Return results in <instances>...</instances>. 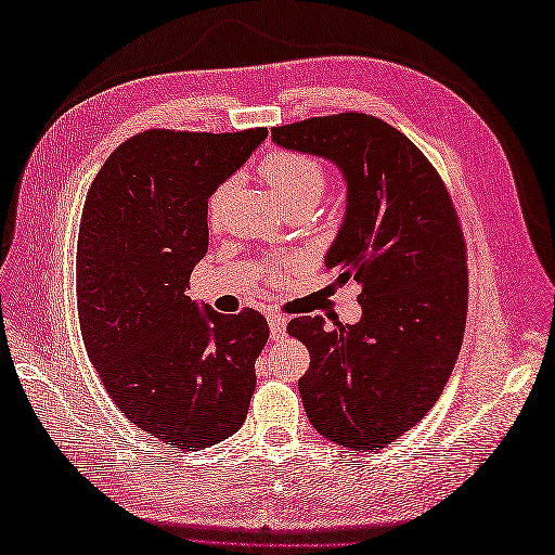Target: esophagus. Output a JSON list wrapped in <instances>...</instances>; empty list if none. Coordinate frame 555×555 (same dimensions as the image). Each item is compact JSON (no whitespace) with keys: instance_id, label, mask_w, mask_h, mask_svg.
<instances>
[{"instance_id":"esophagus-1","label":"esophagus","mask_w":555,"mask_h":555,"mask_svg":"<svg viewBox=\"0 0 555 555\" xmlns=\"http://www.w3.org/2000/svg\"><path fill=\"white\" fill-rule=\"evenodd\" d=\"M268 326H271V338L282 340L287 333V317L284 314H268Z\"/></svg>"}]
</instances>
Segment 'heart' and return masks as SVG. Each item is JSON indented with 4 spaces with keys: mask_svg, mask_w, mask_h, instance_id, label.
<instances>
[{
    "mask_svg": "<svg viewBox=\"0 0 555 555\" xmlns=\"http://www.w3.org/2000/svg\"><path fill=\"white\" fill-rule=\"evenodd\" d=\"M259 173L268 182V188L282 201L289 210L300 206H317L326 190V169L324 164L312 155L296 153V150H273L268 153L261 164ZM231 192V180L222 182L208 198V222L217 224L222 217L224 201ZM287 266H271L273 278H282Z\"/></svg>",
    "mask_w": 555,
    "mask_h": 555,
    "instance_id": "1",
    "label": "heart"
}]
</instances>
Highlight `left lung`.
Returning a JSON list of instances; mask_svg holds the SVG:
<instances>
[{
  "instance_id": "1",
  "label": "left lung",
  "mask_w": 555,
  "mask_h": 555,
  "mask_svg": "<svg viewBox=\"0 0 555 555\" xmlns=\"http://www.w3.org/2000/svg\"><path fill=\"white\" fill-rule=\"evenodd\" d=\"M271 133L340 166L347 215L326 268L361 284L359 324H287L310 351L298 379L306 414L335 444L384 449L428 414L459 359L467 251L456 206L422 150L379 117L349 111Z\"/></svg>"
}]
</instances>
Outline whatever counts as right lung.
<instances>
[{"instance_id": "right-lung-1", "label": "right lung", "mask_w": 555, "mask_h": 555, "mask_svg": "<svg viewBox=\"0 0 555 555\" xmlns=\"http://www.w3.org/2000/svg\"><path fill=\"white\" fill-rule=\"evenodd\" d=\"M266 137L141 131L113 150L82 206L76 300L88 357L117 410L178 451L241 430L257 386L263 314L201 312L184 292L208 251V196Z\"/></svg>"}]
</instances>
